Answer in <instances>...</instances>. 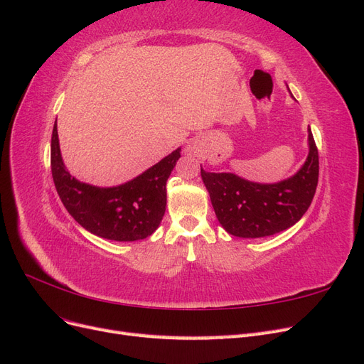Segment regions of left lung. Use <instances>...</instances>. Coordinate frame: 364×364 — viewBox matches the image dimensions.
Listing matches in <instances>:
<instances>
[{
	"label": "left lung",
	"mask_w": 364,
	"mask_h": 364,
	"mask_svg": "<svg viewBox=\"0 0 364 364\" xmlns=\"http://www.w3.org/2000/svg\"><path fill=\"white\" fill-rule=\"evenodd\" d=\"M200 174L220 225L230 235L259 238L299 222L310 208L318 181V153L308 129V156L301 170L277 183L246 181L234 173Z\"/></svg>",
	"instance_id": "8db88e82"
}]
</instances>
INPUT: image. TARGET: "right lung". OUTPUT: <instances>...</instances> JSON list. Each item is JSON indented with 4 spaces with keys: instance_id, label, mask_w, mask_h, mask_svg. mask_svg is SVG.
Returning a JSON list of instances; mask_svg holds the SVG:
<instances>
[{
    "instance_id": "1",
    "label": "right lung",
    "mask_w": 364,
    "mask_h": 364,
    "mask_svg": "<svg viewBox=\"0 0 364 364\" xmlns=\"http://www.w3.org/2000/svg\"><path fill=\"white\" fill-rule=\"evenodd\" d=\"M181 158L171 151L142 174L123 185L100 188L77 181L62 161L58 124L51 136V173L58 194L74 220L91 234L114 241H136L151 235L165 213L167 179Z\"/></svg>"
}]
</instances>
